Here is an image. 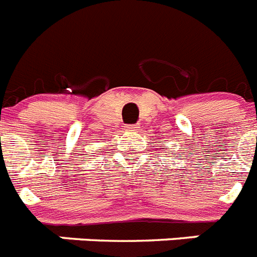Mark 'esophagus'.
Masks as SVG:
<instances>
[{
	"mask_svg": "<svg viewBox=\"0 0 257 257\" xmlns=\"http://www.w3.org/2000/svg\"><path fill=\"white\" fill-rule=\"evenodd\" d=\"M124 128H126V131H130V133H137V131L139 130L138 124H126Z\"/></svg>",
	"mask_w": 257,
	"mask_h": 257,
	"instance_id": "esophagus-1",
	"label": "esophagus"
}]
</instances>
